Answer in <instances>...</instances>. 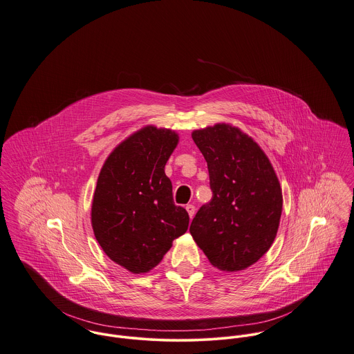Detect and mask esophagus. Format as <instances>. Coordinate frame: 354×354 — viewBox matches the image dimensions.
<instances>
[{
    "label": "esophagus",
    "mask_w": 354,
    "mask_h": 354,
    "mask_svg": "<svg viewBox=\"0 0 354 354\" xmlns=\"http://www.w3.org/2000/svg\"><path fill=\"white\" fill-rule=\"evenodd\" d=\"M186 210H187V213H189V216H190V218H193L194 217V213H196V207H194V205H186Z\"/></svg>",
    "instance_id": "esophagus-1"
}]
</instances>
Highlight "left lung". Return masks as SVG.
<instances>
[{
	"label": "left lung",
	"instance_id": "1",
	"mask_svg": "<svg viewBox=\"0 0 354 354\" xmlns=\"http://www.w3.org/2000/svg\"><path fill=\"white\" fill-rule=\"evenodd\" d=\"M207 162L212 201L190 234L218 270L234 273L258 262L272 247L282 213L274 168L252 137L230 123L192 133Z\"/></svg>",
	"mask_w": 354,
	"mask_h": 354
}]
</instances>
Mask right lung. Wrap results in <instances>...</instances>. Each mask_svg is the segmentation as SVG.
<instances>
[{
	"label": "right lung",
	"instance_id": "1",
	"mask_svg": "<svg viewBox=\"0 0 354 354\" xmlns=\"http://www.w3.org/2000/svg\"><path fill=\"white\" fill-rule=\"evenodd\" d=\"M179 142L171 129L144 126L106 158L92 198L91 224L106 255L133 274L156 268L189 228L164 168Z\"/></svg>",
	"mask_w": 354,
	"mask_h": 354
}]
</instances>
